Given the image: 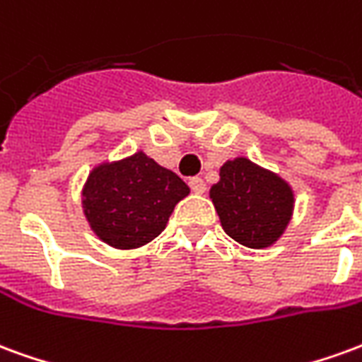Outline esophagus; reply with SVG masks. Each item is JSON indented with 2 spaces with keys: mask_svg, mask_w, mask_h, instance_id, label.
Listing matches in <instances>:
<instances>
[{
  "mask_svg": "<svg viewBox=\"0 0 362 362\" xmlns=\"http://www.w3.org/2000/svg\"><path fill=\"white\" fill-rule=\"evenodd\" d=\"M189 188H192L194 194H204L205 182L202 180V178H192V180H189Z\"/></svg>",
  "mask_w": 362,
  "mask_h": 362,
  "instance_id": "34e87169",
  "label": "esophagus"
}]
</instances>
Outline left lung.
Masks as SVG:
<instances>
[{
  "mask_svg": "<svg viewBox=\"0 0 362 362\" xmlns=\"http://www.w3.org/2000/svg\"><path fill=\"white\" fill-rule=\"evenodd\" d=\"M209 196L225 233L256 250L277 243L295 205L287 182L244 157L227 160Z\"/></svg>",
  "mask_w": 362,
  "mask_h": 362,
  "instance_id": "8db88e82",
  "label": "left lung"
}]
</instances>
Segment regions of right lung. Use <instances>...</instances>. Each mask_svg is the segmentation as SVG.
<instances>
[{"label": "right lung", "instance_id": "right-lung-1", "mask_svg": "<svg viewBox=\"0 0 362 362\" xmlns=\"http://www.w3.org/2000/svg\"><path fill=\"white\" fill-rule=\"evenodd\" d=\"M188 194L180 176L139 151L93 168L83 188V211L103 243L132 250L157 238Z\"/></svg>", "mask_w": 362, "mask_h": 362}]
</instances>
